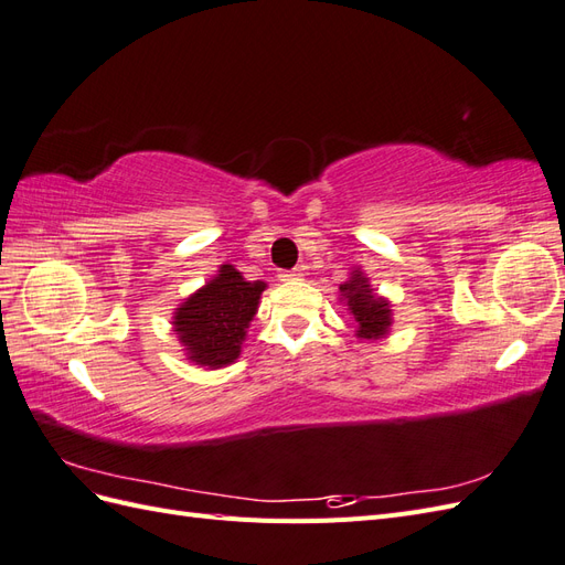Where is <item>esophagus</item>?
Segmentation results:
<instances>
[{
  "label": "esophagus",
  "mask_w": 565,
  "mask_h": 565,
  "mask_svg": "<svg viewBox=\"0 0 565 565\" xmlns=\"http://www.w3.org/2000/svg\"><path fill=\"white\" fill-rule=\"evenodd\" d=\"M278 278H280L282 282H292V280H299V278H301V270H299V268H292V270H280V273H278Z\"/></svg>",
  "instance_id": "obj_1"
}]
</instances>
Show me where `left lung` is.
Wrapping results in <instances>:
<instances>
[{
	"label": "left lung",
	"mask_w": 565,
	"mask_h": 565,
	"mask_svg": "<svg viewBox=\"0 0 565 565\" xmlns=\"http://www.w3.org/2000/svg\"><path fill=\"white\" fill-rule=\"evenodd\" d=\"M341 301L349 306L355 320V334L361 339H382L391 330V303L372 292L367 278L361 270H353L351 278L339 285Z\"/></svg>",
	"instance_id": "8db88e82"
}]
</instances>
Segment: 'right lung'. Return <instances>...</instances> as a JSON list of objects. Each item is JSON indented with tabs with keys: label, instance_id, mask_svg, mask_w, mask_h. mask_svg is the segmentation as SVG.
I'll return each mask as SVG.
<instances>
[{
	"label": "right lung",
	"instance_id": "obj_1",
	"mask_svg": "<svg viewBox=\"0 0 565 565\" xmlns=\"http://www.w3.org/2000/svg\"><path fill=\"white\" fill-rule=\"evenodd\" d=\"M266 282H249L231 264L188 297L174 313V332L188 361L202 367H224L241 355L249 322L259 309Z\"/></svg>",
	"mask_w": 565,
	"mask_h": 565
}]
</instances>
